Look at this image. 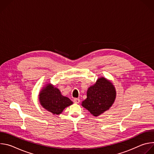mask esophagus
<instances>
[{
	"instance_id": "34e87169",
	"label": "esophagus",
	"mask_w": 154,
	"mask_h": 154,
	"mask_svg": "<svg viewBox=\"0 0 154 154\" xmlns=\"http://www.w3.org/2000/svg\"><path fill=\"white\" fill-rule=\"evenodd\" d=\"M74 103H79V102H80V100L79 99H78V98H75V99H74Z\"/></svg>"
}]
</instances>
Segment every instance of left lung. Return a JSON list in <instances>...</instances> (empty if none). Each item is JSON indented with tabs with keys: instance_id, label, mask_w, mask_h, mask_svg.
I'll use <instances>...</instances> for the list:
<instances>
[{
	"instance_id": "1",
	"label": "left lung",
	"mask_w": 154,
	"mask_h": 154,
	"mask_svg": "<svg viewBox=\"0 0 154 154\" xmlns=\"http://www.w3.org/2000/svg\"><path fill=\"white\" fill-rule=\"evenodd\" d=\"M116 92L113 83L102 77L87 90V98L82 105L94 116L109 109L116 99Z\"/></svg>"
}]
</instances>
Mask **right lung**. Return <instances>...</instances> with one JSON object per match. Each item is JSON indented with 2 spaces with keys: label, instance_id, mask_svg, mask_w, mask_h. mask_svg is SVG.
I'll use <instances>...</instances> for the list:
<instances>
[{
  "label": "right lung",
  "instance_id": "right-lung-1",
  "mask_svg": "<svg viewBox=\"0 0 154 154\" xmlns=\"http://www.w3.org/2000/svg\"><path fill=\"white\" fill-rule=\"evenodd\" d=\"M42 106L54 115H60L63 109L73 102L67 97L63 96L57 88L51 83L42 88L39 94Z\"/></svg>",
  "mask_w": 154,
  "mask_h": 154
}]
</instances>
